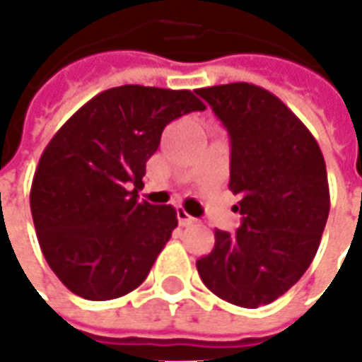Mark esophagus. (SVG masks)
Masks as SVG:
<instances>
[{"instance_id":"obj_1","label":"esophagus","mask_w":362,"mask_h":362,"mask_svg":"<svg viewBox=\"0 0 362 362\" xmlns=\"http://www.w3.org/2000/svg\"><path fill=\"white\" fill-rule=\"evenodd\" d=\"M176 213H178V223H180L182 227H188V225H192V223H196V219H194V217H192L184 207H178Z\"/></svg>"}]
</instances>
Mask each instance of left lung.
Instances as JSON below:
<instances>
[{"mask_svg":"<svg viewBox=\"0 0 362 362\" xmlns=\"http://www.w3.org/2000/svg\"><path fill=\"white\" fill-rule=\"evenodd\" d=\"M230 135L228 189L240 196L236 233L215 230L196 262L223 300L258 308L285 295L318 252L329 213L324 155L281 98L252 83L197 89Z\"/></svg>","mask_w":362,"mask_h":362,"instance_id":"8db88e82","label":"left lung"}]
</instances>
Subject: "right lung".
I'll use <instances>...</instances> for the list:
<instances>
[{"label": "right lung", "instance_id": "obj_1", "mask_svg": "<svg viewBox=\"0 0 362 362\" xmlns=\"http://www.w3.org/2000/svg\"><path fill=\"white\" fill-rule=\"evenodd\" d=\"M194 110L205 104L192 90L122 85L83 104L46 145L30 211L44 258L71 293L110 300L149 275L178 219L137 192L163 129Z\"/></svg>", "mask_w": 362, "mask_h": 362}]
</instances>
